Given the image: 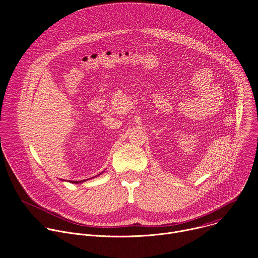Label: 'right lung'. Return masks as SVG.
<instances>
[{
  "instance_id": "right-lung-1",
  "label": "right lung",
  "mask_w": 258,
  "mask_h": 258,
  "mask_svg": "<svg viewBox=\"0 0 258 258\" xmlns=\"http://www.w3.org/2000/svg\"><path fill=\"white\" fill-rule=\"evenodd\" d=\"M71 181V180H70ZM84 180H81V181H78V180H72L71 182H75V183H79V182H83Z\"/></svg>"
}]
</instances>
